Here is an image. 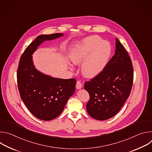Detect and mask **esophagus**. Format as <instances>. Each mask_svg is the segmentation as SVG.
<instances>
[{
	"label": "esophagus",
	"mask_w": 152,
	"mask_h": 152,
	"mask_svg": "<svg viewBox=\"0 0 152 152\" xmlns=\"http://www.w3.org/2000/svg\"><path fill=\"white\" fill-rule=\"evenodd\" d=\"M76 87V89H77V90H80L82 88V85L80 81H77Z\"/></svg>",
	"instance_id": "esophagus-1"
}]
</instances>
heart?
I'll return each instance as SVG.
<instances>
[{"label":"heart","instance_id":"b5f03b06","mask_svg":"<svg viewBox=\"0 0 152 152\" xmlns=\"http://www.w3.org/2000/svg\"><path fill=\"white\" fill-rule=\"evenodd\" d=\"M111 53V48L109 43L102 41L97 35H91L73 45L69 57L75 65L83 62L81 66L82 75L86 78L92 79L103 70Z\"/></svg>","mask_w":152,"mask_h":152}]
</instances>
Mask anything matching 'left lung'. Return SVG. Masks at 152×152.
Returning a JSON list of instances; mask_svg holds the SVG:
<instances>
[{
  "label": "left lung",
  "mask_w": 152,
  "mask_h": 152,
  "mask_svg": "<svg viewBox=\"0 0 152 152\" xmlns=\"http://www.w3.org/2000/svg\"><path fill=\"white\" fill-rule=\"evenodd\" d=\"M133 79L131 59L116 38L114 56L100 75L85 83L90 96L86 107L88 114L102 121L116 115L131 93Z\"/></svg>",
  "instance_id": "left-lung-1"
}]
</instances>
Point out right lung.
<instances>
[{
  "instance_id": "1",
  "label": "right lung",
  "mask_w": 152,
  "mask_h": 152,
  "mask_svg": "<svg viewBox=\"0 0 152 152\" xmlns=\"http://www.w3.org/2000/svg\"><path fill=\"white\" fill-rule=\"evenodd\" d=\"M63 35L57 33L38 36L19 61L17 76L21 99L29 111L42 120L49 121L59 116L75 91V79H64L44 74L35 68L32 59V55L42 42Z\"/></svg>"
}]
</instances>
